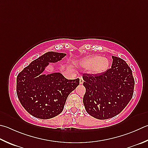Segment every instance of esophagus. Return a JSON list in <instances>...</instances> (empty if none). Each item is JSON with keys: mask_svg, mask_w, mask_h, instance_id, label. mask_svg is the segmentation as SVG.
Masks as SVG:
<instances>
[{"mask_svg": "<svg viewBox=\"0 0 148 148\" xmlns=\"http://www.w3.org/2000/svg\"><path fill=\"white\" fill-rule=\"evenodd\" d=\"M83 82H84V80H83V77H79V83H80V84H83Z\"/></svg>", "mask_w": 148, "mask_h": 148, "instance_id": "1", "label": "esophagus"}]
</instances>
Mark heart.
I'll list each match as a JSON object with an SVG mask.
<instances>
[{
	"label": "heart",
	"mask_w": 148,
	"mask_h": 148,
	"mask_svg": "<svg viewBox=\"0 0 148 148\" xmlns=\"http://www.w3.org/2000/svg\"><path fill=\"white\" fill-rule=\"evenodd\" d=\"M109 62L107 59L94 56L82 61V66L85 68L90 69L93 74H101L107 71Z\"/></svg>",
	"instance_id": "1"
}]
</instances>
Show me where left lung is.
<instances>
[{
	"mask_svg": "<svg viewBox=\"0 0 148 148\" xmlns=\"http://www.w3.org/2000/svg\"><path fill=\"white\" fill-rule=\"evenodd\" d=\"M111 68L101 74H85L86 92L83 104L86 111L100 120L111 119L120 113L133 97L135 79L125 61L112 56Z\"/></svg>",
	"mask_w": 148,
	"mask_h": 148,
	"instance_id": "8db88e82",
	"label": "left lung"
}]
</instances>
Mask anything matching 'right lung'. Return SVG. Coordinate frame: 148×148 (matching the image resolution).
Returning a JSON list of instances; mask_svg holds the SVG:
<instances>
[{"instance_id": "add662e5", "label": "right lung", "mask_w": 148, "mask_h": 148, "mask_svg": "<svg viewBox=\"0 0 148 148\" xmlns=\"http://www.w3.org/2000/svg\"><path fill=\"white\" fill-rule=\"evenodd\" d=\"M65 56L47 52L18 73L16 87L18 98L34 117L49 119L60 114L69 94L79 85V78L68 79L60 73L41 74L48 63L58 62Z\"/></svg>"}]
</instances>
